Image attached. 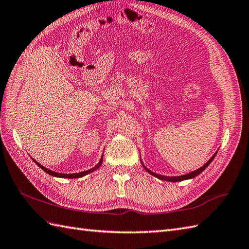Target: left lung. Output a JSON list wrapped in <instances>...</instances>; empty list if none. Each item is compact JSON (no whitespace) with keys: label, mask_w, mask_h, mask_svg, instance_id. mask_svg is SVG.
<instances>
[{"label":"left lung","mask_w":249,"mask_h":249,"mask_svg":"<svg viewBox=\"0 0 249 249\" xmlns=\"http://www.w3.org/2000/svg\"><path fill=\"white\" fill-rule=\"evenodd\" d=\"M215 155L216 154H214L212 158H210V160L206 163V164H204L202 167H200L199 169H196V170H195V171H191V173H189V174H187V175H183V176H179V177H165V176H160V175H157V174H155V173H152V171H150V170H148L147 168L145 167V169L148 171V173L150 174V175H152V176H155V177H157L158 179H160V180H165V181H170V182H179V181H183V180H187V179H193V178H195V177H196L197 175H200L202 171L205 169L208 165L212 163V161L213 160V158L215 157ZM144 166V165H143Z\"/></svg>","instance_id":"1"}]
</instances>
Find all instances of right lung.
<instances>
[{
	"label": "right lung",
	"instance_id": "obj_1",
	"mask_svg": "<svg viewBox=\"0 0 249 249\" xmlns=\"http://www.w3.org/2000/svg\"><path fill=\"white\" fill-rule=\"evenodd\" d=\"M102 160H103V158L101 159V161L99 162V164H98L97 166H95V167H93V168H91V169H89V170H86V171H82V173H79V174H59V173H55V171L49 170V169H47L46 167H44L43 165H41L40 163L36 162L35 160H34V161L36 162V165H39V166H40L44 171H45V173H47L48 175H52V176H53V177H58V178H66V179H75V178L84 177L85 175H88V174L92 173V171H93L95 168H99V167H100V165L102 164Z\"/></svg>",
	"mask_w": 249,
	"mask_h": 249
}]
</instances>
